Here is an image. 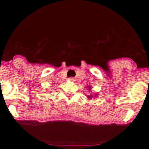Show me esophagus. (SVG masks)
Segmentation results:
<instances>
[{
  "label": "esophagus",
  "instance_id": "esophagus-1",
  "mask_svg": "<svg viewBox=\"0 0 149 149\" xmlns=\"http://www.w3.org/2000/svg\"><path fill=\"white\" fill-rule=\"evenodd\" d=\"M68 80H69L70 81H73V82H74V81H76V78H74V77H70Z\"/></svg>",
  "mask_w": 149,
  "mask_h": 149
}]
</instances>
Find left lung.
<instances>
[{
  "mask_svg": "<svg viewBox=\"0 0 149 149\" xmlns=\"http://www.w3.org/2000/svg\"><path fill=\"white\" fill-rule=\"evenodd\" d=\"M87 88H89V91L91 89V87H89H89H88V86H87ZM93 95H89L87 96V98H93Z\"/></svg>",
  "mask_w": 149,
  "mask_h": 149,
  "instance_id": "1",
  "label": "left lung"
}]
</instances>
